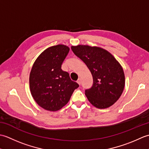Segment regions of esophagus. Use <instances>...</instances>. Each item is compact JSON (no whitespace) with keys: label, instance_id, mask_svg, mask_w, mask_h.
Returning a JSON list of instances; mask_svg holds the SVG:
<instances>
[{"label":"esophagus","instance_id":"34e87169","mask_svg":"<svg viewBox=\"0 0 149 149\" xmlns=\"http://www.w3.org/2000/svg\"><path fill=\"white\" fill-rule=\"evenodd\" d=\"M77 83L79 84H81V79H79L77 80Z\"/></svg>","mask_w":149,"mask_h":149}]
</instances>
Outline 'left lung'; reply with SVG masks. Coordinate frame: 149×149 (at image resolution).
Listing matches in <instances>:
<instances>
[{"label":"left lung","mask_w":149,"mask_h":149,"mask_svg":"<svg viewBox=\"0 0 149 149\" xmlns=\"http://www.w3.org/2000/svg\"><path fill=\"white\" fill-rule=\"evenodd\" d=\"M71 49L92 74L93 86L85 90L89 102L99 109L111 106L121 96L125 86L124 72L119 62L99 47L79 45Z\"/></svg>","instance_id":"8db88e82"}]
</instances>
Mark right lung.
Instances as JSON below:
<instances>
[{
	"label": "right lung",
	"instance_id": "right-lung-1",
	"mask_svg": "<svg viewBox=\"0 0 149 149\" xmlns=\"http://www.w3.org/2000/svg\"><path fill=\"white\" fill-rule=\"evenodd\" d=\"M69 47L57 45L45 49L38 57L31 68L29 86L31 95L38 105L50 111L61 109L68 102L79 84L71 80L61 65Z\"/></svg>",
	"mask_w": 149,
	"mask_h": 149
}]
</instances>
